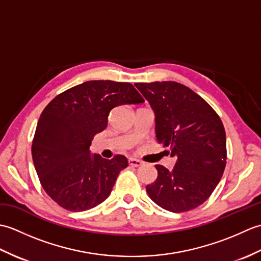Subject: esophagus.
I'll use <instances>...</instances> for the list:
<instances>
[{
    "instance_id": "obj_1",
    "label": "esophagus",
    "mask_w": 261,
    "mask_h": 261,
    "mask_svg": "<svg viewBox=\"0 0 261 261\" xmlns=\"http://www.w3.org/2000/svg\"><path fill=\"white\" fill-rule=\"evenodd\" d=\"M142 164L143 163L138 159H135V158L129 159V165L132 166V167H140V166H142Z\"/></svg>"
}]
</instances>
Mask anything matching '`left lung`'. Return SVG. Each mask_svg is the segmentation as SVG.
<instances>
[{
    "label": "left lung",
    "mask_w": 261,
    "mask_h": 261,
    "mask_svg": "<svg viewBox=\"0 0 261 261\" xmlns=\"http://www.w3.org/2000/svg\"><path fill=\"white\" fill-rule=\"evenodd\" d=\"M156 115L157 142L176 157L173 170L156 165L158 177L146 190L170 212H187L203 204L219 184L226 164L222 121L191 88L176 82L136 83Z\"/></svg>",
    "instance_id": "obj_1"
}]
</instances>
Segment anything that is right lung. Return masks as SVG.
<instances>
[{
  "label": "right lung",
  "instance_id": "right-lung-1",
  "mask_svg": "<svg viewBox=\"0 0 261 261\" xmlns=\"http://www.w3.org/2000/svg\"><path fill=\"white\" fill-rule=\"evenodd\" d=\"M143 102L130 83L113 81H88L49 102L39 118L31 152L42 188L59 206L82 212L109 197L127 159L92 156L90 146L108 126L111 110Z\"/></svg>",
  "mask_w": 261,
  "mask_h": 261
}]
</instances>
